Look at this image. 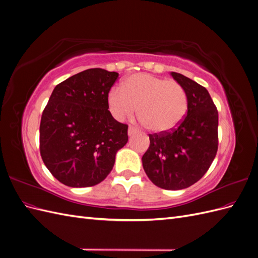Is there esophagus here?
Returning a JSON list of instances; mask_svg holds the SVG:
<instances>
[{"label":"esophagus","instance_id":"esophagus-1","mask_svg":"<svg viewBox=\"0 0 258 258\" xmlns=\"http://www.w3.org/2000/svg\"><path fill=\"white\" fill-rule=\"evenodd\" d=\"M137 132H138V129H137V128L132 127V126L129 127V129H128V135H129V136H134V135L137 134Z\"/></svg>","mask_w":258,"mask_h":258}]
</instances>
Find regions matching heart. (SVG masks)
I'll use <instances>...</instances> for the list:
<instances>
[{
    "mask_svg": "<svg viewBox=\"0 0 258 258\" xmlns=\"http://www.w3.org/2000/svg\"><path fill=\"white\" fill-rule=\"evenodd\" d=\"M142 121L155 132L175 129L187 112V95L181 84L151 74H135L107 96V106L117 120L128 118L137 111Z\"/></svg>",
    "mask_w": 258,
    "mask_h": 258,
    "instance_id": "1",
    "label": "heart"
}]
</instances>
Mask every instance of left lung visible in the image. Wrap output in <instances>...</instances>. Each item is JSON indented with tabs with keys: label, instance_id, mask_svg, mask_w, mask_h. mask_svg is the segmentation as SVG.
<instances>
[{
	"label": "left lung",
	"instance_id": "obj_1",
	"mask_svg": "<svg viewBox=\"0 0 258 258\" xmlns=\"http://www.w3.org/2000/svg\"><path fill=\"white\" fill-rule=\"evenodd\" d=\"M187 95V113L169 132L150 135V147L142 157L145 173L163 189L191 186L206 174L218 147V112L204 86L171 72Z\"/></svg>",
	"mask_w": 258,
	"mask_h": 258
}]
</instances>
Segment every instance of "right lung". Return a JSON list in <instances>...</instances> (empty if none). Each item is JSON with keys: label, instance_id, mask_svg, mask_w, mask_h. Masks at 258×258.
<instances>
[{"label": "right lung", "instance_id": "obj_1", "mask_svg": "<svg viewBox=\"0 0 258 258\" xmlns=\"http://www.w3.org/2000/svg\"><path fill=\"white\" fill-rule=\"evenodd\" d=\"M118 73L88 69L54 87L40 124L45 166L70 187L97 185L111 172L128 142V124L108 111L107 96Z\"/></svg>", "mask_w": 258, "mask_h": 258}]
</instances>
